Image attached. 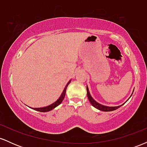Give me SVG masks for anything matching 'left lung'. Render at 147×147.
<instances>
[{
    "label": "left lung",
    "instance_id": "obj_1",
    "mask_svg": "<svg viewBox=\"0 0 147 147\" xmlns=\"http://www.w3.org/2000/svg\"><path fill=\"white\" fill-rule=\"evenodd\" d=\"M86 90H87V96H88V98L89 101H90V104H92V106H94V107L96 108V109H98V110H99V111H105V112H109V111H115V110H116V109H119V107H121V106H122V105H124V104H125V103H126V102H127V101H126V102H124V104H122V105H119V106H104V105H102V104H99L98 102H96L95 99L92 98V96H91L90 93V91H89V90H88V86H86ZM133 95V93L131 94V95ZM130 97H129V98H130Z\"/></svg>",
    "mask_w": 147,
    "mask_h": 147
}]
</instances>
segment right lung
Returning a JSON list of instances; mask_svg holds the SVG:
<instances>
[{
  "label": "right lung",
  "mask_w": 147,
  "mask_h": 147,
  "mask_svg": "<svg viewBox=\"0 0 147 147\" xmlns=\"http://www.w3.org/2000/svg\"><path fill=\"white\" fill-rule=\"evenodd\" d=\"M70 82H71V80H70L68 82V84H66V86H65V88H64L63 92H62L61 95L59 98L57 99L56 102H54L53 104H50V105H49V106H45V107H41V108H32V107H30V109H34V110H35V111H39V112H48V111H52V109H54L55 108H56L57 106H58L61 104V103L63 102L64 97H65V92H66L67 87H68V84L70 83Z\"/></svg>",
  "instance_id": "1"
}]
</instances>
